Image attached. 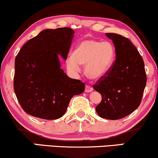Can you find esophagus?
Instances as JSON below:
<instances>
[{"label":"esophagus","instance_id":"34e87169","mask_svg":"<svg viewBox=\"0 0 158 158\" xmlns=\"http://www.w3.org/2000/svg\"><path fill=\"white\" fill-rule=\"evenodd\" d=\"M93 87H90L89 85H86L85 86V92L86 93H90V92L93 91Z\"/></svg>","mask_w":158,"mask_h":158}]
</instances>
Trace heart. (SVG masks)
Listing matches in <instances>:
<instances>
[{"mask_svg": "<svg viewBox=\"0 0 158 158\" xmlns=\"http://www.w3.org/2000/svg\"><path fill=\"white\" fill-rule=\"evenodd\" d=\"M115 47L109 41L94 39L81 41L77 46L73 55L66 60L68 69L80 70V64L86 65V74L89 79L99 80L109 73L115 60Z\"/></svg>", "mask_w": 158, "mask_h": 158, "instance_id": "1", "label": "heart"}]
</instances>
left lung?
<instances>
[{
    "mask_svg": "<svg viewBox=\"0 0 158 158\" xmlns=\"http://www.w3.org/2000/svg\"><path fill=\"white\" fill-rule=\"evenodd\" d=\"M115 47L116 59L109 73L93 89L101 93V102L95 107L100 117L119 119L140 105L147 83L142 57L133 43L117 33H106Z\"/></svg>",
    "mask_w": 158,
    "mask_h": 158,
    "instance_id": "1",
    "label": "left lung"
}]
</instances>
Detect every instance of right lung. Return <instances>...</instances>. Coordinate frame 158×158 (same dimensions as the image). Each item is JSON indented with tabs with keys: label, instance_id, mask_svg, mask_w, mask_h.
<instances>
[{
	"label": "right lung",
	"instance_id": "add662e5",
	"mask_svg": "<svg viewBox=\"0 0 158 158\" xmlns=\"http://www.w3.org/2000/svg\"><path fill=\"white\" fill-rule=\"evenodd\" d=\"M74 31L69 27L47 29L30 39L15 58L14 89L26 113L57 119L66 111L73 96L85 91V84L69 77L59 55L67 59Z\"/></svg>",
	"mask_w": 158,
	"mask_h": 158
}]
</instances>
